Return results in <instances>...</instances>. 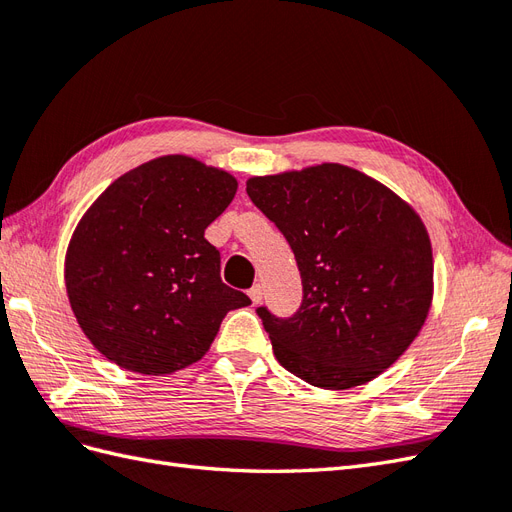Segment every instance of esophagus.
<instances>
[{
	"label": "esophagus",
	"mask_w": 512,
	"mask_h": 512,
	"mask_svg": "<svg viewBox=\"0 0 512 512\" xmlns=\"http://www.w3.org/2000/svg\"><path fill=\"white\" fill-rule=\"evenodd\" d=\"M247 294H250L252 303H254V305H258V303L262 301V294H265V292H262V286H260V284H254L250 290H247Z\"/></svg>",
	"instance_id": "esophagus-1"
}]
</instances>
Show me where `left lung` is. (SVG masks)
I'll use <instances>...</instances> for the list:
<instances>
[{
    "label": "left lung",
    "instance_id": "1",
    "mask_svg": "<svg viewBox=\"0 0 512 512\" xmlns=\"http://www.w3.org/2000/svg\"><path fill=\"white\" fill-rule=\"evenodd\" d=\"M301 271L297 314L258 307L275 359L318 389L365 384L408 350L427 320L433 256L416 211L342 164L247 179Z\"/></svg>",
    "mask_w": 512,
    "mask_h": 512
}]
</instances>
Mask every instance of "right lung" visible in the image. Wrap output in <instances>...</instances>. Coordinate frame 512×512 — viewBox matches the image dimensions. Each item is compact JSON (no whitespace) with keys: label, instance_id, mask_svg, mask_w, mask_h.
I'll return each instance as SVG.
<instances>
[{"label":"right lung","instance_id":"right-lung-1","mask_svg":"<svg viewBox=\"0 0 512 512\" xmlns=\"http://www.w3.org/2000/svg\"><path fill=\"white\" fill-rule=\"evenodd\" d=\"M237 194L226 170L162 156L121 175L76 226L66 290L100 354L147 376L200 361L230 309L250 297L220 277L205 228Z\"/></svg>","mask_w":512,"mask_h":512}]
</instances>
